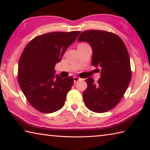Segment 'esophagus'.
<instances>
[{"instance_id": "34e87169", "label": "esophagus", "mask_w": 150, "mask_h": 150, "mask_svg": "<svg viewBox=\"0 0 150 150\" xmlns=\"http://www.w3.org/2000/svg\"><path fill=\"white\" fill-rule=\"evenodd\" d=\"M81 79L79 78V77H73V81H74V83H77V81H81Z\"/></svg>"}]
</instances>
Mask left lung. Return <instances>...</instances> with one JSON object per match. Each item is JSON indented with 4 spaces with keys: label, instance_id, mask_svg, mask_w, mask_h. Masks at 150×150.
Masks as SVG:
<instances>
[{
    "label": "left lung",
    "instance_id": "8db88e82",
    "mask_svg": "<svg viewBox=\"0 0 150 150\" xmlns=\"http://www.w3.org/2000/svg\"><path fill=\"white\" fill-rule=\"evenodd\" d=\"M79 42H87L92 48V65L100 68V77L95 83L86 80L87 89L83 95L87 107L95 112H105L118 105L131 80L130 57L120 37L102 30L82 32Z\"/></svg>",
    "mask_w": 150,
    "mask_h": 150
}]
</instances>
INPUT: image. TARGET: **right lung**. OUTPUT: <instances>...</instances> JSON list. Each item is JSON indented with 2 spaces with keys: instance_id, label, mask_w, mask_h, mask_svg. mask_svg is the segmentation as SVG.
Instances as JSON below:
<instances>
[{
  "instance_id": "right-lung-1",
  "label": "right lung",
  "mask_w": 150,
  "mask_h": 150,
  "mask_svg": "<svg viewBox=\"0 0 150 150\" xmlns=\"http://www.w3.org/2000/svg\"><path fill=\"white\" fill-rule=\"evenodd\" d=\"M80 33L59 32L38 35L22 52L18 68L19 85L30 105L41 112H54L65 105L73 78L55 75L54 67Z\"/></svg>"
}]
</instances>
